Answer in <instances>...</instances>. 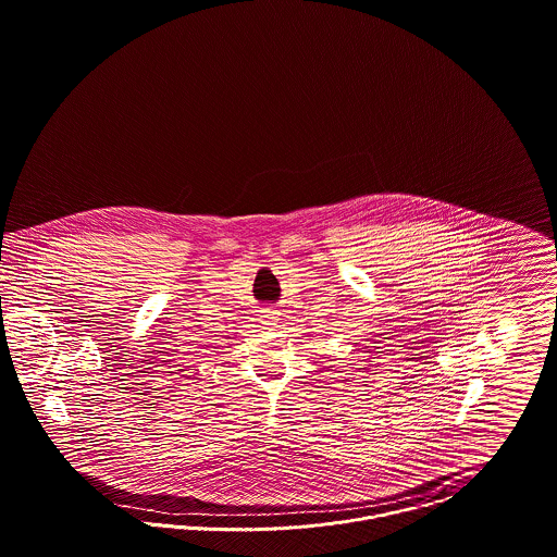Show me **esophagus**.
<instances>
[{
	"instance_id": "esophagus-1",
	"label": "esophagus",
	"mask_w": 557,
	"mask_h": 557,
	"mask_svg": "<svg viewBox=\"0 0 557 557\" xmlns=\"http://www.w3.org/2000/svg\"><path fill=\"white\" fill-rule=\"evenodd\" d=\"M261 321L269 325V327H275L277 323H280V313L277 311H273V309H263L261 311Z\"/></svg>"
}]
</instances>
